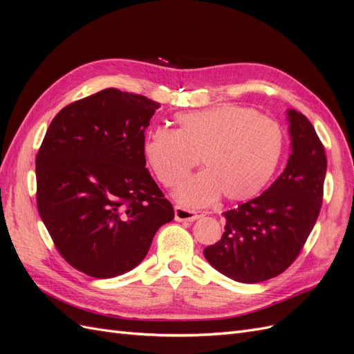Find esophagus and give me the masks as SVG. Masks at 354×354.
Wrapping results in <instances>:
<instances>
[{"label": "esophagus", "mask_w": 354, "mask_h": 354, "mask_svg": "<svg viewBox=\"0 0 354 354\" xmlns=\"http://www.w3.org/2000/svg\"><path fill=\"white\" fill-rule=\"evenodd\" d=\"M176 211V220L178 221H194L196 220L198 217L202 216V211H195V209H187L185 207H180V205H176L174 208Z\"/></svg>", "instance_id": "34e87169"}]
</instances>
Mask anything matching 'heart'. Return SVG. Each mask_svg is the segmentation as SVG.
I'll return each instance as SVG.
<instances>
[{
    "mask_svg": "<svg viewBox=\"0 0 354 354\" xmlns=\"http://www.w3.org/2000/svg\"><path fill=\"white\" fill-rule=\"evenodd\" d=\"M176 128L158 127L145 137L143 155L165 187H176L198 160L207 170L180 185L177 199L196 208L223 195L230 201L255 196L266 187L283 156L281 124L248 106L220 104L177 113Z\"/></svg>",
    "mask_w": 354,
    "mask_h": 354,
    "instance_id": "b5f03b06",
    "label": "heart"
}]
</instances>
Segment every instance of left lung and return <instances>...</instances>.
<instances>
[{
  "mask_svg": "<svg viewBox=\"0 0 354 354\" xmlns=\"http://www.w3.org/2000/svg\"><path fill=\"white\" fill-rule=\"evenodd\" d=\"M292 152L283 173L260 196L224 212L218 242L203 250L214 269L242 283L269 281L301 252L322 208L325 147L313 125L289 109Z\"/></svg>",
  "mask_w": 354,
  "mask_h": 354,
  "instance_id": "8db88e82",
  "label": "left lung"
}]
</instances>
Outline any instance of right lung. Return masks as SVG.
<instances>
[{
    "mask_svg": "<svg viewBox=\"0 0 354 354\" xmlns=\"http://www.w3.org/2000/svg\"><path fill=\"white\" fill-rule=\"evenodd\" d=\"M160 104L106 88L65 106L37 155V205L73 269L108 279L140 264L174 208L146 168L145 131Z\"/></svg>",
    "mask_w": 354,
    "mask_h": 354,
    "instance_id": "right-lung-1",
    "label": "right lung"
}]
</instances>
